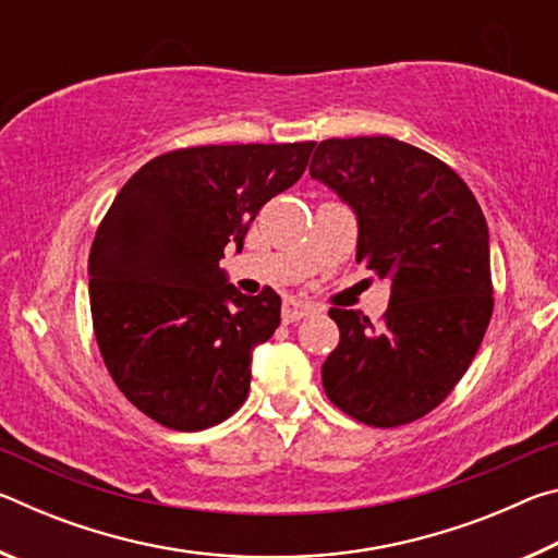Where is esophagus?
<instances>
[{"mask_svg": "<svg viewBox=\"0 0 558 558\" xmlns=\"http://www.w3.org/2000/svg\"><path fill=\"white\" fill-rule=\"evenodd\" d=\"M317 307L310 305V302H300V300H286V305H282V323L290 325V323H298V319L307 317V315H315Z\"/></svg>", "mask_w": 558, "mask_h": 558, "instance_id": "34e87169", "label": "esophagus"}]
</instances>
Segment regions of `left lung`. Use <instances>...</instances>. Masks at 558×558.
<instances>
[{"instance_id": "1", "label": "left lung", "mask_w": 558, "mask_h": 558, "mask_svg": "<svg viewBox=\"0 0 558 558\" xmlns=\"http://www.w3.org/2000/svg\"><path fill=\"white\" fill-rule=\"evenodd\" d=\"M310 177L356 211V263L391 278L379 325L329 310L339 344L325 393L364 426H405L448 399L493 317L483 209L446 162L386 135L323 140Z\"/></svg>"}]
</instances>
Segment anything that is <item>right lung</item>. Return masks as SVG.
<instances>
[{
	"label": "right lung",
	"mask_w": 558,
	"mask_h": 558,
	"mask_svg": "<svg viewBox=\"0 0 558 558\" xmlns=\"http://www.w3.org/2000/svg\"><path fill=\"white\" fill-rule=\"evenodd\" d=\"M315 143L202 145L128 179L90 245L93 332L122 396L159 426L204 430L243 405L251 352L280 325V298L241 295L219 268Z\"/></svg>",
	"instance_id": "right-lung-1"
}]
</instances>
